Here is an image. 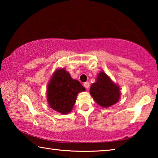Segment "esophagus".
I'll list each match as a JSON object with an SVG mask.
<instances>
[{"label":"esophagus","mask_w":158,"mask_h":158,"mask_svg":"<svg viewBox=\"0 0 158 158\" xmlns=\"http://www.w3.org/2000/svg\"><path fill=\"white\" fill-rule=\"evenodd\" d=\"M84 87H85L86 89H89L90 85H89V82H85L84 84Z\"/></svg>","instance_id":"34e87169"}]
</instances>
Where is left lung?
<instances>
[{"instance_id": "1", "label": "left lung", "mask_w": 158, "mask_h": 158, "mask_svg": "<svg viewBox=\"0 0 158 158\" xmlns=\"http://www.w3.org/2000/svg\"><path fill=\"white\" fill-rule=\"evenodd\" d=\"M90 94L96 103L103 108L115 105L121 98V88L105 72L98 73L95 82L90 85Z\"/></svg>"}]
</instances>
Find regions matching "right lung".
I'll use <instances>...</instances> for the list:
<instances>
[{
    "mask_svg": "<svg viewBox=\"0 0 158 158\" xmlns=\"http://www.w3.org/2000/svg\"><path fill=\"white\" fill-rule=\"evenodd\" d=\"M85 90L79 81L72 78L65 68H58L48 83L47 102L54 111L68 114L73 109L78 93Z\"/></svg>",
    "mask_w": 158,
    "mask_h": 158,
    "instance_id": "obj_1",
    "label": "right lung"
}]
</instances>
